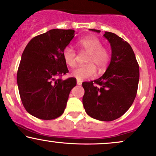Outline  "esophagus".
I'll list each match as a JSON object with an SVG mask.
<instances>
[{
  "label": "esophagus",
  "instance_id": "esophagus-1",
  "mask_svg": "<svg viewBox=\"0 0 156 156\" xmlns=\"http://www.w3.org/2000/svg\"><path fill=\"white\" fill-rule=\"evenodd\" d=\"M77 84L81 85L82 84V81H81V80H77Z\"/></svg>",
  "mask_w": 156,
  "mask_h": 156
}]
</instances>
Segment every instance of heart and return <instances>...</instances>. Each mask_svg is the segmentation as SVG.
<instances>
[{"label": "heart", "mask_w": 156, "mask_h": 156, "mask_svg": "<svg viewBox=\"0 0 156 156\" xmlns=\"http://www.w3.org/2000/svg\"><path fill=\"white\" fill-rule=\"evenodd\" d=\"M77 45L88 52L86 66H78L72 71V75L78 80H83L95 76L97 73L95 66L99 71L106 69L109 61V53L107 49L102 47L101 41L95 36H87L79 39ZM63 58L66 65L74 67L76 65V53L72 47H67L63 50Z\"/></svg>", "instance_id": "obj_1"}]
</instances>
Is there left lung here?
I'll list each match as a JSON object with an SVG mask.
<instances>
[{"label":"left lung","instance_id":"left-lung-1","mask_svg":"<svg viewBox=\"0 0 156 156\" xmlns=\"http://www.w3.org/2000/svg\"><path fill=\"white\" fill-rule=\"evenodd\" d=\"M103 36L110 44V63L102 76L82 83L85 91L82 101L90 117L111 121L123 115L134 101L139 81V66L131 46L124 39L109 32H104Z\"/></svg>","mask_w":156,"mask_h":156}]
</instances>
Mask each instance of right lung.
I'll return each instance as SVG.
<instances>
[{"mask_svg": "<svg viewBox=\"0 0 156 156\" xmlns=\"http://www.w3.org/2000/svg\"><path fill=\"white\" fill-rule=\"evenodd\" d=\"M75 36V30L54 29L33 37L26 47L17 74L22 104L32 115L55 119L64 113L76 79L58 77L69 72L63 50Z\"/></svg>", "mask_w": 156, "mask_h": 156, "instance_id": "add662e5", "label": "right lung"}]
</instances>
